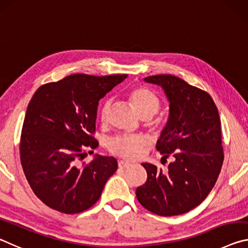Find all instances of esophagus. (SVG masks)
Masks as SVG:
<instances>
[{
    "label": "esophagus",
    "instance_id": "1",
    "mask_svg": "<svg viewBox=\"0 0 248 248\" xmlns=\"http://www.w3.org/2000/svg\"><path fill=\"white\" fill-rule=\"evenodd\" d=\"M129 166H131V164H129V162H127V161H124V160H120L119 161V167L120 168L125 169V168H128Z\"/></svg>",
    "mask_w": 248,
    "mask_h": 248
}]
</instances>
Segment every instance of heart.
<instances>
[{"instance_id":"b5f03b06","label":"heart","mask_w":248,"mask_h":248,"mask_svg":"<svg viewBox=\"0 0 248 248\" xmlns=\"http://www.w3.org/2000/svg\"><path fill=\"white\" fill-rule=\"evenodd\" d=\"M129 101L135 108L137 114L140 117L143 115L153 116L160 108L159 99L152 91L145 88H136L129 92ZM111 108L109 101L103 104L101 109V121L107 123L108 119V112ZM148 144V140L145 136H117L113 139L108 144L111 153L116 156L128 160L137 159L143 152V148Z\"/></svg>"}]
</instances>
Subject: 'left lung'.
Wrapping results in <instances>:
<instances>
[{
  "instance_id": "1",
  "label": "left lung",
  "mask_w": 248,
  "mask_h": 248,
  "mask_svg": "<svg viewBox=\"0 0 248 248\" xmlns=\"http://www.w3.org/2000/svg\"><path fill=\"white\" fill-rule=\"evenodd\" d=\"M144 81L161 87L167 96L169 115L156 148L173 161L168 171L141 164L147 181L136 197L158 216H179L200 204L216 185L224 158L220 116L209 93L178 77L156 75Z\"/></svg>"
}]
</instances>
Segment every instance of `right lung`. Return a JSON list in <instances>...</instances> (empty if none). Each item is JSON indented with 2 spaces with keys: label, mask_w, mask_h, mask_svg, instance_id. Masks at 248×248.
Returning <instances> with one entry per match:
<instances>
[{
  "label": "right lung",
  "mask_w": 248,
  "mask_h": 248,
  "mask_svg": "<svg viewBox=\"0 0 248 248\" xmlns=\"http://www.w3.org/2000/svg\"><path fill=\"white\" fill-rule=\"evenodd\" d=\"M126 78L71 75L44 84L32 95L22 129L21 162L32 191L49 208L66 214L83 212L99 200L116 171L114 157L95 154L82 166L78 159L84 149L99 145L91 135L99 101Z\"/></svg>",
  "instance_id": "1"
}]
</instances>
